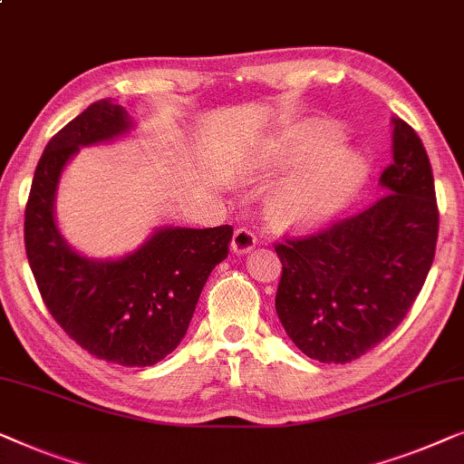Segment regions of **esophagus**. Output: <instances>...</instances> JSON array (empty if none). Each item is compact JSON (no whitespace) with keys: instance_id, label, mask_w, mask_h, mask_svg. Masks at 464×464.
<instances>
[{"instance_id":"obj_1","label":"esophagus","mask_w":464,"mask_h":464,"mask_svg":"<svg viewBox=\"0 0 464 464\" xmlns=\"http://www.w3.org/2000/svg\"><path fill=\"white\" fill-rule=\"evenodd\" d=\"M254 246H256V237H254V233L250 229L241 227V229H237V231L233 233L231 252H235V254H247Z\"/></svg>"}]
</instances>
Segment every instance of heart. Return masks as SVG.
Returning a JSON list of instances; mask_svg holds the SVG:
<instances>
[{
	"label": "heart",
	"instance_id": "b5f03b06",
	"mask_svg": "<svg viewBox=\"0 0 464 464\" xmlns=\"http://www.w3.org/2000/svg\"><path fill=\"white\" fill-rule=\"evenodd\" d=\"M338 142L341 130L325 120L300 123L279 139L273 164L298 168L266 199L273 225L285 231L313 229L351 204L365 179V164Z\"/></svg>",
	"mask_w": 464,
	"mask_h": 464
}]
</instances>
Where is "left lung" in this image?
Instances as JSON below:
<instances>
[{
	"mask_svg": "<svg viewBox=\"0 0 464 464\" xmlns=\"http://www.w3.org/2000/svg\"><path fill=\"white\" fill-rule=\"evenodd\" d=\"M393 123V164L384 195L317 235L276 246L282 279L276 311L285 334L322 363L353 362L403 322L435 256L433 172L422 140Z\"/></svg>",
	"mask_w": 464,
	"mask_h": 464,
	"instance_id": "1",
	"label": "left lung"
}]
</instances>
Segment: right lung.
Wrapping results in <instances>:
<instances>
[{
  "label": "right lung",
  "instance_id": "right-lung-1",
  "mask_svg": "<svg viewBox=\"0 0 464 464\" xmlns=\"http://www.w3.org/2000/svg\"><path fill=\"white\" fill-rule=\"evenodd\" d=\"M136 128L121 104L92 102L45 145L24 210V247L58 325L88 353L128 368L153 365L179 347L233 229L158 227L117 258L77 252L56 223L61 176L82 147L113 142Z\"/></svg>",
  "mask_w": 464,
  "mask_h": 464
}]
</instances>
